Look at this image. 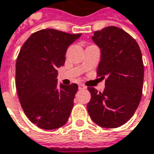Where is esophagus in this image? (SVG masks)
I'll return each instance as SVG.
<instances>
[{
  "label": "esophagus",
  "instance_id": "obj_1",
  "mask_svg": "<svg viewBox=\"0 0 154 154\" xmlns=\"http://www.w3.org/2000/svg\"><path fill=\"white\" fill-rule=\"evenodd\" d=\"M78 89H79V90H84V89H86V86H85L84 84H80L78 85Z\"/></svg>",
  "mask_w": 154,
  "mask_h": 154
}]
</instances>
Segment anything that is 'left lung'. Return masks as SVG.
I'll return each mask as SVG.
<instances>
[{
	"label": "left lung",
	"instance_id": "1",
	"mask_svg": "<svg viewBox=\"0 0 154 154\" xmlns=\"http://www.w3.org/2000/svg\"><path fill=\"white\" fill-rule=\"evenodd\" d=\"M92 39L101 49L97 77L105 80V89L98 92L88 87L91 99L87 109L100 127L116 128L134 116L142 96L144 65L136 40L116 26L96 31Z\"/></svg>",
	"mask_w": 154,
	"mask_h": 154
}]
</instances>
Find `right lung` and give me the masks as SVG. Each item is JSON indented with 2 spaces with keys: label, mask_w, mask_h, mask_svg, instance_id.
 Returning <instances> with one entry per match:
<instances>
[{
  "label": "right lung",
  "mask_w": 154,
  "mask_h": 154,
  "mask_svg": "<svg viewBox=\"0 0 154 154\" xmlns=\"http://www.w3.org/2000/svg\"><path fill=\"white\" fill-rule=\"evenodd\" d=\"M81 33L55 29L33 32L24 43L16 60L15 85L26 116L38 128L52 130L67 122L78 86L60 84L57 68L65 62L70 44Z\"/></svg>",
  "instance_id": "right-lung-1"
}]
</instances>
